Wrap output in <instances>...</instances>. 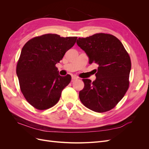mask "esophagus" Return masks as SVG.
<instances>
[{
	"label": "esophagus",
	"instance_id": "obj_1",
	"mask_svg": "<svg viewBox=\"0 0 149 149\" xmlns=\"http://www.w3.org/2000/svg\"><path fill=\"white\" fill-rule=\"evenodd\" d=\"M76 79H78V77H76V76H72V81H74V80H76Z\"/></svg>",
	"mask_w": 149,
	"mask_h": 149
}]
</instances>
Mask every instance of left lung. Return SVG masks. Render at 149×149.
<instances>
[{
	"label": "left lung",
	"mask_w": 149,
	"mask_h": 149,
	"mask_svg": "<svg viewBox=\"0 0 149 149\" xmlns=\"http://www.w3.org/2000/svg\"><path fill=\"white\" fill-rule=\"evenodd\" d=\"M77 45L89 58V63L97 65L96 79H83L84 87L79 91L80 101L97 112L112 109L129 88L131 62L123 43L114 36L96 33L79 38Z\"/></svg>",
	"instance_id": "8db88e82"
}]
</instances>
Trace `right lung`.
<instances>
[{
	"label": "right lung",
	"instance_id": "obj_1",
	"mask_svg": "<svg viewBox=\"0 0 149 149\" xmlns=\"http://www.w3.org/2000/svg\"><path fill=\"white\" fill-rule=\"evenodd\" d=\"M76 39L48 33L30 40L22 48L17 75L22 94L36 109L45 110L55 106L70 83L71 76H60L55 65Z\"/></svg>",
	"mask_w": 149,
	"mask_h": 149
}]
</instances>
